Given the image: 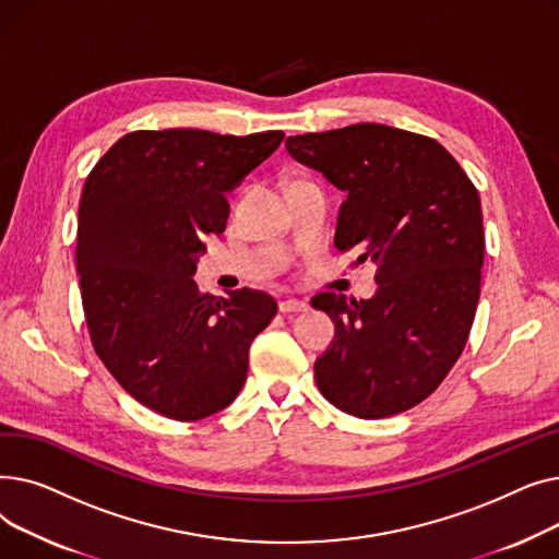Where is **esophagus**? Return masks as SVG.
Returning <instances> with one entry per match:
<instances>
[{"mask_svg": "<svg viewBox=\"0 0 559 559\" xmlns=\"http://www.w3.org/2000/svg\"><path fill=\"white\" fill-rule=\"evenodd\" d=\"M281 312H306L308 310V304L306 301H301V299H283L281 301Z\"/></svg>", "mask_w": 559, "mask_h": 559, "instance_id": "34e87169", "label": "esophagus"}]
</instances>
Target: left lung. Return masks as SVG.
Listing matches in <instances>:
<instances>
[{
  "label": "left lung",
  "instance_id": "left-lung-1",
  "mask_svg": "<svg viewBox=\"0 0 559 559\" xmlns=\"http://www.w3.org/2000/svg\"><path fill=\"white\" fill-rule=\"evenodd\" d=\"M285 146L346 194L335 247L378 267L371 299H312L335 321L317 385L354 417L399 415L437 390L472 331L485 258L478 190L437 140L385 124L289 135Z\"/></svg>",
  "mask_w": 559,
  "mask_h": 559
}]
</instances>
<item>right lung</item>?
I'll list each match as a JSON object with an SVG mask.
<instances>
[{"instance_id": "right-lung-1", "label": "right lung", "mask_w": 559, "mask_h": 559, "mask_svg": "<svg viewBox=\"0 0 559 559\" xmlns=\"http://www.w3.org/2000/svg\"><path fill=\"white\" fill-rule=\"evenodd\" d=\"M283 131H133L85 179L76 272L97 356L138 403L197 421L240 394L249 346L276 314L260 289L201 295L205 235L226 228V192L267 160Z\"/></svg>"}]
</instances>
